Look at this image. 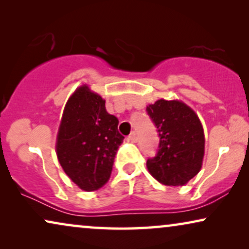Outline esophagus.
Wrapping results in <instances>:
<instances>
[{
  "label": "esophagus",
  "instance_id": "obj_1",
  "mask_svg": "<svg viewBox=\"0 0 249 249\" xmlns=\"http://www.w3.org/2000/svg\"><path fill=\"white\" fill-rule=\"evenodd\" d=\"M129 141H130L131 142H137V141H138V137H137V134H136V132L134 131V132H131L130 135H129Z\"/></svg>",
  "mask_w": 249,
  "mask_h": 249
}]
</instances>
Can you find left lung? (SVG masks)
Instances as JSON below:
<instances>
[{
	"label": "left lung",
	"instance_id": "1",
	"mask_svg": "<svg viewBox=\"0 0 249 249\" xmlns=\"http://www.w3.org/2000/svg\"><path fill=\"white\" fill-rule=\"evenodd\" d=\"M160 142L148 172L165 186H183L202 168L205 138L198 117L181 101L159 100L146 107Z\"/></svg>",
	"mask_w": 249,
	"mask_h": 249
}]
</instances>
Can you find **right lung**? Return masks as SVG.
<instances>
[{"instance_id": "1", "label": "right lung", "mask_w": 249, "mask_h": 249, "mask_svg": "<svg viewBox=\"0 0 249 249\" xmlns=\"http://www.w3.org/2000/svg\"><path fill=\"white\" fill-rule=\"evenodd\" d=\"M119 120L108 114L105 101L84 85L64 107L56 138V155L67 176L86 192L100 189L110 179L124 136Z\"/></svg>"}]
</instances>
